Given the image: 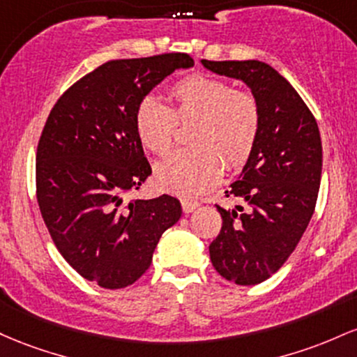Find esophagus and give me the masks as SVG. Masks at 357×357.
Wrapping results in <instances>:
<instances>
[{
  "mask_svg": "<svg viewBox=\"0 0 357 357\" xmlns=\"http://www.w3.org/2000/svg\"><path fill=\"white\" fill-rule=\"evenodd\" d=\"M197 207L199 202H195V200H182V211L185 212V214H190V212H194Z\"/></svg>",
  "mask_w": 357,
  "mask_h": 357,
  "instance_id": "esophagus-1",
  "label": "esophagus"
}]
</instances>
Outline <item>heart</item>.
I'll list each match as a JSON object with an SVG mask.
<instances>
[{
    "mask_svg": "<svg viewBox=\"0 0 357 357\" xmlns=\"http://www.w3.org/2000/svg\"><path fill=\"white\" fill-rule=\"evenodd\" d=\"M172 106L148 96L138 104L135 130L148 151L165 155L174 145L177 123H194L192 150L177 151L160 162L155 178L160 189L195 199L219 180L222 160L239 167L253 150L259 131V107L250 92L207 74H192L174 84Z\"/></svg>",
    "mask_w": 357,
    "mask_h": 357,
    "instance_id": "1",
    "label": "heart"
}]
</instances>
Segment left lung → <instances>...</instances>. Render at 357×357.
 I'll list each match as a JSON object with an SVG mask.
<instances>
[{
    "mask_svg": "<svg viewBox=\"0 0 357 357\" xmlns=\"http://www.w3.org/2000/svg\"><path fill=\"white\" fill-rule=\"evenodd\" d=\"M207 70L238 79L259 107V131L239 180L226 197L246 204L218 206L222 227L211 243L212 266L238 285L270 278L305 232L322 177V142L314 114L283 75L259 60H200Z\"/></svg>",
    "mask_w": 357,
    "mask_h": 357,
    "instance_id": "8db88e82",
    "label": "left lung"
}]
</instances>
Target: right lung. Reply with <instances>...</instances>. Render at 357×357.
I'll use <instances>...</instances> for the list:
<instances>
[{
	"mask_svg": "<svg viewBox=\"0 0 357 357\" xmlns=\"http://www.w3.org/2000/svg\"><path fill=\"white\" fill-rule=\"evenodd\" d=\"M194 66L187 54L102 63L59 99L37 148V200L66 261L102 288H125L182 215L172 195L125 202L151 175L135 130L138 104L167 75Z\"/></svg>",
	"mask_w": 357,
	"mask_h": 357,
	"instance_id": "obj_1",
	"label": "right lung"
}]
</instances>
